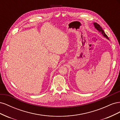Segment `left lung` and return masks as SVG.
I'll return each mask as SVG.
<instances>
[{"label":"left lung","mask_w":120,"mask_h":120,"mask_svg":"<svg viewBox=\"0 0 120 120\" xmlns=\"http://www.w3.org/2000/svg\"><path fill=\"white\" fill-rule=\"evenodd\" d=\"M94 26H95V28L97 29V30H98L100 32H101V34H102L104 35V37H105V38H106L107 39H109V38H108V37L107 35V34L105 33V32H104V30L102 29V28H101V27L100 26V25L99 24H98L96 22H95V23H94Z\"/></svg>","instance_id":"8db88e82"}]
</instances>
